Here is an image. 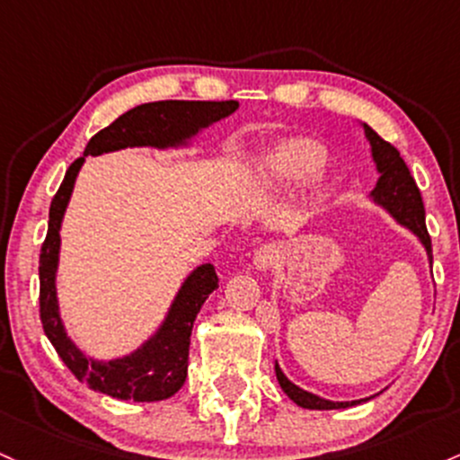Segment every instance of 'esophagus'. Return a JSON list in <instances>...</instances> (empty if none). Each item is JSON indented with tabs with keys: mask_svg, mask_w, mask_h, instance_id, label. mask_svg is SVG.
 Here are the masks:
<instances>
[{
	"mask_svg": "<svg viewBox=\"0 0 460 460\" xmlns=\"http://www.w3.org/2000/svg\"><path fill=\"white\" fill-rule=\"evenodd\" d=\"M279 257V253H277V246L275 244H264L257 249V253L253 257V264L257 270H266L270 269L272 264H275V260Z\"/></svg>",
	"mask_w": 460,
	"mask_h": 460,
	"instance_id": "34e87169",
	"label": "esophagus"
}]
</instances>
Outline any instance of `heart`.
<instances>
[{
    "mask_svg": "<svg viewBox=\"0 0 460 460\" xmlns=\"http://www.w3.org/2000/svg\"><path fill=\"white\" fill-rule=\"evenodd\" d=\"M325 153L319 144L307 139H288L277 144L261 159V174L275 188L299 183L323 165Z\"/></svg>",
    "mask_w": 460,
    "mask_h": 460,
    "instance_id": "obj_1",
    "label": "heart"
}]
</instances>
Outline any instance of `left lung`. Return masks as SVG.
<instances>
[{
	"mask_svg": "<svg viewBox=\"0 0 460 460\" xmlns=\"http://www.w3.org/2000/svg\"><path fill=\"white\" fill-rule=\"evenodd\" d=\"M365 133H367V139L371 141L373 161H376L377 172H380L376 190L371 191L373 200H376L377 205L385 207L393 218L400 222V225L408 226V229L421 240V244L426 246L428 251V260H430L432 264V240L426 229V209H423L421 191H419L411 170H408V165L403 164L400 150H397L393 144H388L386 139H382L371 126L365 124ZM275 373H277V380H279V386L284 388L286 395L295 403H299L301 408H310V411H338V408H349L360 402H367V400H356V402L323 400V397L312 395V393L304 391V388L292 385V382L284 376V371L279 369V365H275Z\"/></svg>",
	"mask_w": 460,
	"mask_h": 460,
	"instance_id": "8db88e82",
	"label": "left lung"
}]
</instances>
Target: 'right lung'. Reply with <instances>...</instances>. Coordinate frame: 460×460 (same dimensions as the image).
Masks as SVG:
<instances>
[{"label":"right lung","instance_id":"1","mask_svg":"<svg viewBox=\"0 0 460 460\" xmlns=\"http://www.w3.org/2000/svg\"><path fill=\"white\" fill-rule=\"evenodd\" d=\"M238 109L235 100L205 102V100H161L126 111L113 124L89 139L84 156L111 153L126 146H168L183 144L205 126L218 122ZM84 156L75 159L65 172L63 183L49 205L48 235L39 257V312L45 336L69 371L93 391L107 393L115 400L161 402L172 397L188 377L190 336L196 314L207 296L218 288V275L211 264L199 266L181 286L168 316L159 332L130 356L119 360L98 362L84 356L65 334L57 304V266L60 249V220L72 196L75 174Z\"/></svg>","mask_w":460,"mask_h":460}]
</instances>
